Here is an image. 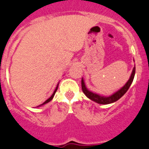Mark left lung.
Here are the masks:
<instances>
[{"instance_id": "left-lung-1", "label": "left lung", "mask_w": 149, "mask_h": 149, "mask_svg": "<svg viewBox=\"0 0 149 149\" xmlns=\"http://www.w3.org/2000/svg\"><path fill=\"white\" fill-rule=\"evenodd\" d=\"M135 71H136V68L134 67V69H133L132 74H131V77L128 80V81L127 82V84L123 86L121 89H119L118 92H116V93H114L113 95L109 96V97H104V96H101L99 95L95 94V93H92L90 91L88 90L86 88V86L84 84V80L82 79L81 81V86H82V90L84 92V93L86 95V97L89 98V99L93 100V101H95L96 103L101 104H108L113 103L115 101H116L117 100H119V98H122L124 95L125 94V93L128 90L129 87L132 84L133 81H134V75H135Z\"/></svg>"}]
</instances>
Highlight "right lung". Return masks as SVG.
Here are the masks:
<instances>
[{"mask_svg": "<svg viewBox=\"0 0 149 149\" xmlns=\"http://www.w3.org/2000/svg\"><path fill=\"white\" fill-rule=\"evenodd\" d=\"M57 88H58V86H56V89H55L54 90V93L53 94H52V95L51 96V97H50L49 98H48V100H46L45 101L44 103L43 104H40L39 105V106H41V105H43V104H47V103H48V102H49V101H51V100H52V98H54V95H55V93H56V90H57Z\"/></svg>", "mask_w": 149, "mask_h": 149, "instance_id": "add662e5", "label": "right lung"}]
</instances>
